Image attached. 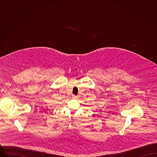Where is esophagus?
<instances>
[{
    "label": "esophagus",
    "instance_id": "1",
    "mask_svg": "<svg viewBox=\"0 0 157 157\" xmlns=\"http://www.w3.org/2000/svg\"><path fill=\"white\" fill-rule=\"evenodd\" d=\"M72 98H73L74 99H76V98H77V96H75V95H73V96H72Z\"/></svg>",
    "mask_w": 157,
    "mask_h": 157
}]
</instances>
